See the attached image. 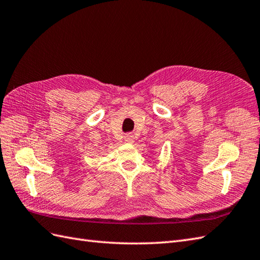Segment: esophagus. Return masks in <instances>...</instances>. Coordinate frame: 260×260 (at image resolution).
<instances>
[{"label": "esophagus", "mask_w": 260, "mask_h": 260, "mask_svg": "<svg viewBox=\"0 0 260 260\" xmlns=\"http://www.w3.org/2000/svg\"><path fill=\"white\" fill-rule=\"evenodd\" d=\"M124 139H125L126 143H133V142H134V136H133L132 134H126Z\"/></svg>", "instance_id": "34e87169"}]
</instances>
